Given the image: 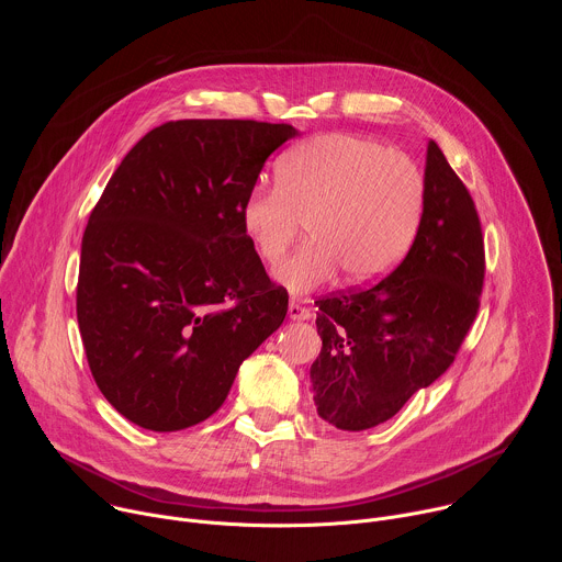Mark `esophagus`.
<instances>
[{
	"label": "esophagus",
	"instance_id": "1",
	"mask_svg": "<svg viewBox=\"0 0 562 562\" xmlns=\"http://www.w3.org/2000/svg\"><path fill=\"white\" fill-rule=\"evenodd\" d=\"M289 317L291 319H308L311 317V308L308 306H302L297 302H291L289 304Z\"/></svg>",
	"mask_w": 562,
	"mask_h": 562
}]
</instances>
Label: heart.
Masks as SVG:
<instances>
[{
    "mask_svg": "<svg viewBox=\"0 0 562 562\" xmlns=\"http://www.w3.org/2000/svg\"><path fill=\"white\" fill-rule=\"evenodd\" d=\"M278 187H254L239 204V226L273 265L302 222L308 243L276 269L293 295L331 282H367L389 271L418 228L425 176L414 157L356 133L315 135L276 162Z\"/></svg>",
    "mask_w": 562,
    "mask_h": 562,
    "instance_id": "obj_1",
    "label": "heart"
}]
</instances>
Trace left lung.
Here are the masks:
<instances>
[{
  "label": "left lung",
  "instance_id": "obj_1",
  "mask_svg": "<svg viewBox=\"0 0 562 562\" xmlns=\"http://www.w3.org/2000/svg\"><path fill=\"white\" fill-rule=\"evenodd\" d=\"M485 239L475 204L431 139L414 245L369 286L317 297L311 364L317 416L345 431L393 418L456 360L480 306Z\"/></svg>",
  "mask_w": 562,
  "mask_h": 562
}]
</instances>
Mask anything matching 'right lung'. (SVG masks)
<instances>
[{
	"instance_id": "add662e5",
	"label": "right lung",
	"mask_w": 562,
	"mask_h": 562,
	"mask_svg": "<svg viewBox=\"0 0 562 562\" xmlns=\"http://www.w3.org/2000/svg\"><path fill=\"white\" fill-rule=\"evenodd\" d=\"M297 131L256 120H178L122 159L82 237L77 323L95 384L131 423L180 431L213 416L235 373L280 325L239 226L267 157Z\"/></svg>"
}]
</instances>
